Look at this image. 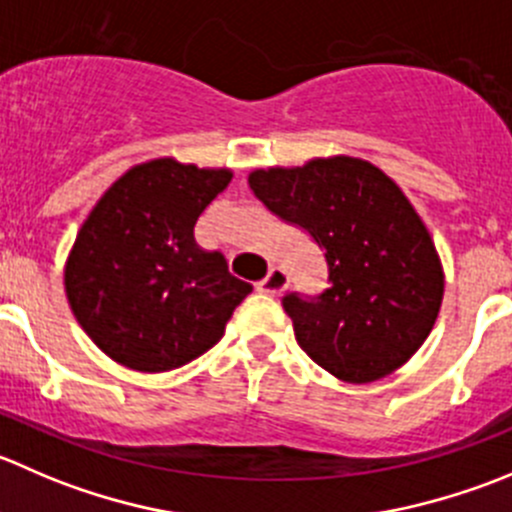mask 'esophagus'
Masks as SVG:
<instances>
[{
    "mask_svg": "<svg viewBox=\"0 0 512 512\" xmlns=\"http://www.w3.org/2000/svg\"><path fill=\"white\" fill-rule=\"evenodd\" d=\"M285 287H287V272L282 270V267H270V272L257 282V290L265 292V295H277V292H282Z\"/></svg>",
    "mask_w": 512,
    "mask_h": 512,
    "instance_id": "34e87169",
    "label": "esophagus"
}]
</instances>
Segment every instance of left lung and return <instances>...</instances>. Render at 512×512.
<instances>
[{
  "label": "left lung",
  "instance_id": "obj_1",
  "mask_svg": "<svg viewBox=\"0 0 512 512\" xmlns=\"http://www.w3.org/2000/svg\"><path fill=\"white\" fill-rule=\"evenodd\" d=\"M250 190L325 255L320 295L282 297L297 345L355 385L408 362L433 330L445 280L433 240L403 190L355 157L257 170Z\"/></svg>",
  "mask_w": 512,
  "mask_h": 512
}]
</instances>
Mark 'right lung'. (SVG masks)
I'll return each mask as SVG.
<instances>
[{"instance_id": "obj_1", "label": "right lung", "mask_w": 512, "mask_h": 512, "mask_svg": "<svg viewBox=\"0 0 512 512\" xmlns=\"http://www.w3.org/2000/svg\"><path fill=\"white\" fill-rule=\"evenodd\" d=\"M230 170L152 160L119 177L84 220L64 270L74 317L114 362L140 372L187 365L217 345L252 292L220 252L195 242L197 217Z\"/></svg>"}]
</instances>
